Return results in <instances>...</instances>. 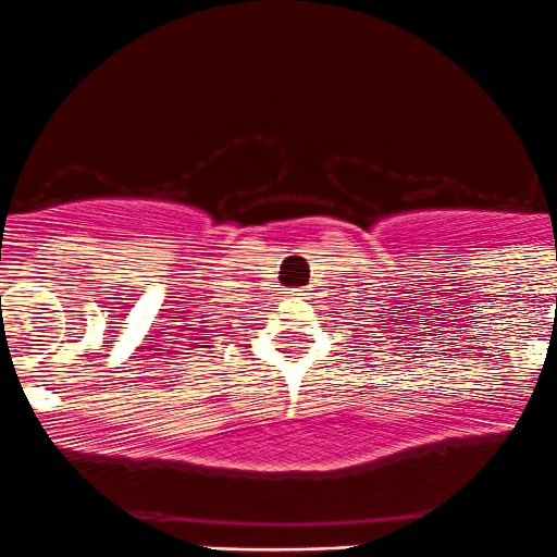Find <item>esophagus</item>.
<instances>
[{
  "label": "esophagus",
  "instance_id": "34e87169",
  "mask_svg": "<svg viewBox=\"0 0 557 557\" xmlns=\"http://www.w3.org/2000/svg\"><path fill=\"white\" fill-rule=\"evenodd\" d=\"M297 292H308V289H297Z\"/></svg>",
  "mask_w": 557,
  "mask_h": 557
}]
</instances>
